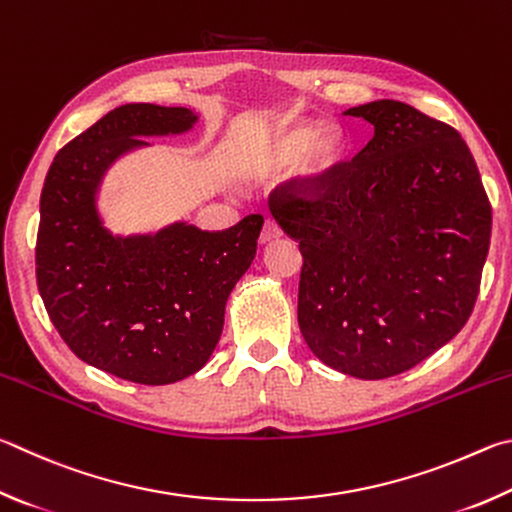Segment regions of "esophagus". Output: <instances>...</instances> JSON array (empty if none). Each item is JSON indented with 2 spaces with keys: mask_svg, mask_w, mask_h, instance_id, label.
<instances>
[{
  "mask_svg": "<svg viewBox=\"0 0 512 512\" xmlns=\"http://www.w3.org/2000/svg\"><path fill=\"white\" fill-rule=\"evenodd\" d=\"M281 227L276 224L272 218H267L265 224H263V231H261V245H265V242H270L274 238H281Z\"/></svg>",
  "mask_w": 512,
  "mask_h": 512,
  "instance_id": "1",
  "label": "esophagus"
}]
</instances>
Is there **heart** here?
Segmentation results:
<instances>
[{
	"label": "heart",
	"instance_id": "obj_1",
	"mask_svg": "<svg viewBox=\"0 0 512 512\" xmlns=\"http://www.w3.org/2000/svg\"><path fill=\"white\" fill-rule=\"evenodd\" d=\"M348 139L339 128L321 132V125L306 119L283 121L270 132L263 146L251 157L247 173L254 179H267L301 164L306 182L319 184L344 164Z\"/></svg>",
	"mask_w": 512,
	"mask_h": 512
}]
</instances>
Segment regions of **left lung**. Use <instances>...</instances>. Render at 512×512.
I'll return each instance as SVG.
<instances>
[{"mask_svg":"<svg viewBox=\"0 0 512 512\" xmlns=\"http://www.w3.org/2000/svg\"><path fill=\"white\" fill-rule=\"evenodd\" d=\"M344 114L369 121L373 139L326 182L270 195V211L299 240V328L310 351L339 373L384 380L470 319L492 209L452 125L389 98Z\"/></svg>","mask_w":512,"mask_h":512,"instance_id":"1","label":"left lung"}]
</instances>
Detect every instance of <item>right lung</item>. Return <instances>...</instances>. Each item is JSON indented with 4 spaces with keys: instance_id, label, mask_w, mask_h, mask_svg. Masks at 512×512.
Returning <instances> with one entry per match:
<instances>
[{
    "instance_id": "1",
    "label": "right lung",
    "mask_w": 512,
    "mask_h": 512,
    "mask_svg": "<svg viewBox=\"0 0 512 512\" xmlns=\"http://www.w3.org/2000/svg\"><path fill=\"white\" fill-rule=\"evenodd\" d=\"M186 107L128 103L62 148L40 195L38 290L53 326L80 360L137 384H170L209 362L224 306L256 256L263 215L224 231L173 222L114 236L96 206L107 170L141 137L188 132Z\"/></svg>"
}]
</instances>
